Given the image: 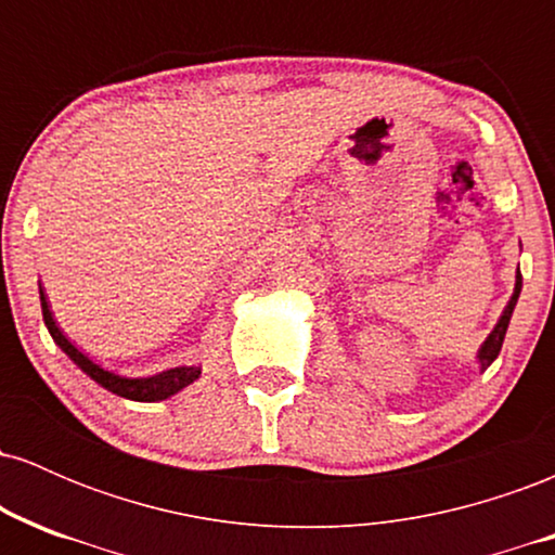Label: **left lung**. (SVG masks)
I'll list each match as a JSON object with an SVG mask.
<instances>
[{"mask_svg":"<svg viewBox=\"0 0 555 555\" xmlns=\"http://www.w3.org/2000/svg\"><path fill=\"white\" fill-rule=\"evenodd\" d=\"M519 295H521V273H519V269H517V276H514V295H512V299H508L506 308H503L499 323H495L493 331H490L488 339L480 344V349H477V365H480V373H486L488 367L493 365V360L499 358L503 336H506L508 321H512V313H514V308H517Z\"/></svg>","mask_w":555,"mask_h":555,"instance_id":"1","label":"left lung"}]
</instances>
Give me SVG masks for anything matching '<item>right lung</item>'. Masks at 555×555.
I'll return each mask as SVG.
<instances>
[{"mask_svg": "<svg viewBox=\"0 0 555 555\" xmlns=\"http://www.w3.org/2000/svg\"><path fill=\"white\" fill-rule=\"evenodd\" d=\"M38 292H41L43 323H47L49 334H52L56 347H60L62 352H65L67 358L88 375V378L95 380L99 386H104L106 391L117 393V397L132 399V401H162V399L175 397V393L182 391L184 386L195 384L197 375H201V365H180V367H169V371H162L154 375H143V378H127V375L112 373V371H106V367L95 365L88 354H82L80 349L75 347V344L69 341L65 334H62L60 326H56L52 310H49L47 297H43V289H38Z\"/></svg>", "mask_w": 555, "mask_h": 555, "instance_id": "1", "label": "right lung"}]
</instances>
